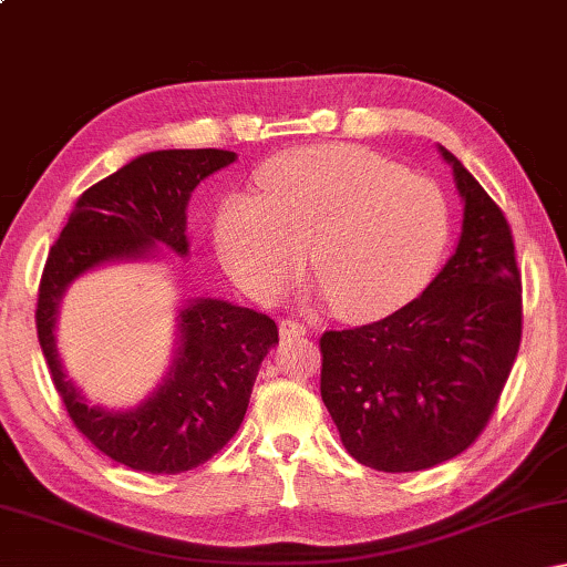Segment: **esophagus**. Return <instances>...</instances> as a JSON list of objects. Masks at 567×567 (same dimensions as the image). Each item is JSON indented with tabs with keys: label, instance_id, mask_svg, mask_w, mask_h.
<instances>
[{
	"label": "esophagus",
	"instance_id": "1",
	"mask_svg": "<svg viewBox=\"0 0 567 567\" xmlns=\"http://www.w3.org/2000/svg\"><path fill=\"white\" fill-rule=\"evenodd\" d=\"M280 334L282 338H302V334H307V328L302 322L287 318L280 322Z\"/></svg>",
	"mask_w": 567,
	"mask_h": 567
}]
</instances>
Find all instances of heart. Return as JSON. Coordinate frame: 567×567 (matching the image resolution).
Segmentation results:
<instances>
[{"label": "heart", "instance_id": "b5f03b06", "mask_svg": "<svg viewBox=\"0 0 567 567\" xmlns=\"http://www.w3.org/2000/svg\"><path fill=\"white\" fill-rule=\"evenodd\" d=\"M262 197L235 195L215 223L233 280L272 300L312 270L344 320L388 318L425 290L443 262L450 209L433 179L402 172L375 152L305 147L257 172Z\"/></svg>", "mask_w": 567, "mask_h": 567}]
</instances>
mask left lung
<instances>
[{
	"mask_svg": "<svg viewBox=\"0 0 567 567\" xmlns=\"http://www.w3.org/2000/svg\"><path fill=\"white\" fill-rule=\"evenodd\" d=\"M463 235L425 292L385 320L320 338V392L358 463L435 467L475 443L501 400L523 334L511 225L453 152Z\"/></svg>",
	"mask_w": 567,
	"mask_h": 567,
	"instance_id": "left-lung-1",
	"label": "left lung"
}]
</instances>
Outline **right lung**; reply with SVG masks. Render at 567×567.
Here are the masks:
<instances>
[{"label": "right lung", "mask_w": 567, "mask_h": 567, "mask_svg": "<svg viewBox=\"0 0 567 567\" xmlns=\"http://www.w3.org/2000/svg\"><path fill=\"white\" fill-rule=\"evenodd\" d=\"M235 162L227 150H162L82 192L47 255L37 295V338L74 427L132 470L177 475L207 463L237 427L257 370L275 348L270 315L223 300H195L179 312L175 368L157 392L130 412L92 408L66 380L54 348L56 305L66 285L102 262L142 257L162 243L187 255V199L199 182Z\"/></svg>", "instance_id": "add662e5"}]
</instances>
